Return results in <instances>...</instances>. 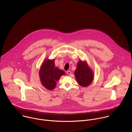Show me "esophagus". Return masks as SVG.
Listing matches in <instances>:
<instances>
[{
	"label": "esophagus",
	"instance_id": "1",
	"mask_svg": "<svg viewBox=\"0 0 132 132\" xmlns=\"http://www.w3.org/2000/svg\"><path fill=\"white\" fill-rule=\"evenodd\" d=\"M67 74H68V75H71V72L70 71H68L67 72Z\"/></svg>",
	"mask_w": 132,
	"mask_h": 132
}]
</instances>
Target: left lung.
I'll return each mask as SVG.
<instances>
[{"instance_id": "1", "label": "left lung", "mask_w": 132, "mask_h": 132, "mask_svg": "<svg viewBox=\"0 0 132 132\" xmlns=\"http://www.w3.org/2000/svg\"><path fill=\"white\" fill-rule=\"evenodd\" d=\"M75 76L77 82L83 87L88 86L93 81L94 74L86 62L80 60L75 71Z\"/></svg>"}]
</instances>
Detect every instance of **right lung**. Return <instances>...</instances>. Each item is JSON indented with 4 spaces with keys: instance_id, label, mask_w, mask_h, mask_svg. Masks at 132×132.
<instances>
[{
    "instance_id": "add662e5",
    "label": "right lung",
    "mask_w": 132,
    "mask_h": 132,
    "mask_svg": "<svg viewBox=\"0 0 132 132\" xmlns=\"http://www.w3.org/2000/svg\"><path fill=\"white\" fill-rule=\"evenodd\" d=\"M39 77L42 85L49 90L53 89L61 76L65 74L64 71L55 67L54 60H46L39 71Z\"/></svg>"
}]
</instances>
